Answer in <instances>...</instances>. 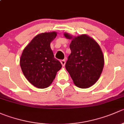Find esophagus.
Wrapping results in <instances>:
<instances>
[{
  "label": "esophagus",
  "instance_id": "esophagus-1",
  "mask_svg": "<svg viewBox=\"0 0 124 124\" xmlns=\"http://www.w3.org/2000/svg\"><path fill=\"white\" fill-rule=\"evenodd\" d=\"M60 62H61V64H62V65L63 66V67H64L65 64V60H64V59L61 60V61H60Z\"/></svg>",
  "mask_w": 124,
  "mask_h": 124
}]
</instances>
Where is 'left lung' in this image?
I'll list each match as a JSON object with an SVG mask.
<instances>
[{"mask_svg":"<svg viewBox=\"0 0 124 124\" xmlns=\"http://www.w3.org/2000/svg\"><path fill=\"white\" fill-rule=\"evenodd\" d=\"M70 48L71 53L68 57L65 68L77 87L87 88L97 82L101 76L104 59L98 44L86 35L72 38Z\"/></svg>","mask_w":124,"mask_h":124,"instance_id":"obj_1","label":"left lung"}]
</instances>
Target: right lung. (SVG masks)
Returning a JSON list of instances; mask_svg holds the SVG:
<instances>
[{
  "mask_svg": "<svg viewBox=\"0 0 124 124\" xmlns=\"http://www.w3.org/2000/svg\"><path fill=\"white\" fill-rule=\"evenodd\" d=\"M55 32L38 34L24 49L20 67L27 80L40 89L48 87L62 65L54 58L50 42L56 38Z\"/></svg>",
  "mask_w": 124,
  "mask_h": 124,
  "instance_id": "right-lung-1",
  "label": "right lung"
}]
</instances>
